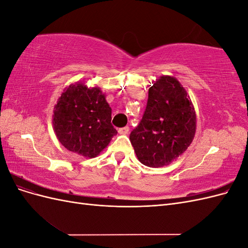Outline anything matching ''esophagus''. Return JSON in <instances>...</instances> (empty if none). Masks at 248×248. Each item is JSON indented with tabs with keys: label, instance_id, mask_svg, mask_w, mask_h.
Returning <instances> with one entry per match:
<instances>
[{
	"label": "esophagus",
	"instance_id": "esophagus-1",
	"mask_svg": "<svg viewBox=\"0 0 248 248\" xmlns=\"http://www.w3.org/2000/svg\"><path fill=\"white\" fill-rule=\"evenodd\" d=\"M118 132L120 133V134H127L129 132V127H123V128H119V130H118Z\"/></svg>",
	"mask_w": 248,
	"mask_h": 248
}]
</instances>
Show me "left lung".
Returning <instances> with one entry per match:
<instances>
[{
	"label": "left lung",
	"instance_id": "left-lung-1",
	"mask_svg": "<svg viewBox=\"0 0 248 248\" xmlns=\"http://www.w3.org/2000/svg\"><path fill=\"white\" fill-rule=\"evenodd\" d=\"M196 129L197 115L188 93L176 78L161 76L149 88L144 116L129 140L140 162L161 168L186 151Z\"/></svg>",
	"mask_w": 248,
	"mask_h": 248
}]
</instances>
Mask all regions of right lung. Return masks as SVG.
I'll list each match as a JSON object with an SVG mask.
<instances>
[{"mask_svg":"<svg viewBox=\"0 0 248 248\" xmlns=\"http://www.w3.org/2000/svg\"><path fill=\"white\" fill-rule=\"evenodd\" d=\"M111 108L99 87L77 81L64 89L54 108L52 126L70 152L94 158L118 133L110 123Z\"/></svg>","mask_w":248,"mask_h":248,"instance_id":"right-lung-1","label":"right lung"}]
</instances>
